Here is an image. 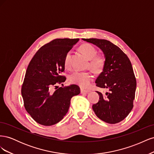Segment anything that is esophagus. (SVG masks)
I'll return each mask as SVG.
<instances>
[{
  "label": "esophagus",
  "instance_id": "obj_1",
  "mask_svg": "<svg viewBox=\"0 0 154 154\" xmlns=\"http://www.w3.org/2000/svg\"><path fill=\"white\" fill-rule=\"evenodd\" d=\"M80 92H81V94H85V93H88V91H87V90L83 89V88H81V89H80Z\"/></svg>",
  "mask_w": 154,
  "mask_h": 154
}]
</instances>
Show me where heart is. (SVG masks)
Instances as JSON below:
<instances>
[{
    "mask_svg": "<svg viewBox=\"0 0 154 154\" xmlns=\"http://www.w3.org/2000/svg\"><path fill=\"white\" fill-rule=\"evenodd\" d=\"M80 49L85 57L90 60V69L96 72H100L105 66V57L101 55H97V50L90 44L82 45ZM71 52L68 51L64 58V65L66 68H69L71 66ZM69 80L72 83H76L83 88H87L92 80V75L88 71H75L70 74Z\"/></svg>",
    "mask_w": 154,
    "mask_h": 154,
    "instance_id": "heart-1",
    "label": "heart"
}]
</instances>
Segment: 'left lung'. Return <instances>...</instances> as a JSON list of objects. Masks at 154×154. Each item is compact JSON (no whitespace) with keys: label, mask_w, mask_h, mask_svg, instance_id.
<instances>
[{"label":"left lung","mask_w":154,"mask_h":154,"mask_svg":"<svg viewBox=\"0 0 154 154\" xmlns=\"http://www.w3.org/2000/svg\"><path fill=\"white\" fill-rule=\"evenodd\" d=\"M97 46L105 55V63L96 80V86L108 88L105 94L97 91L100 100L92 105L101 120L110 124L123 121L131 112L136 89V79L131 62L123 51L104 39L82 38Z\"/></svg>","instance_id":"1"}]
</instances>
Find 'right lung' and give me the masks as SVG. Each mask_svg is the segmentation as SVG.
I'll use <instances>...</instances> for the list:
<instances>
[{
  "label": "right lung",
  "mask_w": 154,
  "mask_h": 154,
  "mask_svg": "<svg viewBox=\"0 0 154 154\" xmlns=\"http://www.w3.org/2000/svg\"><path fill=\"white\" fill-rule=\"evenodd\" d=\"M79 40H52L38 49L27 66L21 93L26 111L36 123L51 126L60 122L67 113L72 97L80 93L76 85L58 86L66 80L62 75L65 56Z\"/></svg>",
  "instance_id": "obj_1"
}]
</instances>
